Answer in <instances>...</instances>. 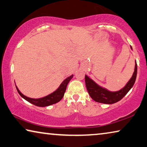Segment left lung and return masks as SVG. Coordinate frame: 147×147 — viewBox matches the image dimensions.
Segmentation results:
<instances>
[{
    "instance_id": "obj_1",
    "label": "left lung",
    "mask_w": 147,
    "mask_h": 147,
    "mask_svg": "<svg viewBox=\"0 0 147 147\" xmlns=\"http://www.w3.org/2000/svg\"><path fill=\"white\" fill-rule=\"evenodd\" d=\"M131 48L132 49L131 47ZM137 65L136 61H135V71L131 78L128 81L125 87L119 91L116 92L109 91L105 88L100 87L96 83H94L91 79H90L89 77L85 75V80L87 91L89 92L90 96L96 102L104 104L116 103L120 100L121 98H123L134 86L137 78Z\"/></svg>"
}]
</instances>
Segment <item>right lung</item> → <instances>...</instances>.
Instances as JSON below:
<instances>
[{"instance_id":"add662e5","label":"right lung","mask_w":147,"mask_h":147,"mask_svg":"<svg viewBox=\"0 0 147 147\" xmlns=\"http://www.w3.org/2000/svg\"><path fill=\"white\" fill-rule=\"evenodd\" d=\"M73 76L74 75H71V76L67 78L66 80L61 83V85H60V87L58 88V89H56L55 92H53V93L40 98H29V97L25 96L19 91L18 88L17 87V86H16V87L17 91L20 94V96H21L22 98H24L25 100L28 101L29 102L33 104V105H34L35 106H37V107H48V106H50L52 105H54V104H55L56 102H58L61 99L63 98V96L64 95V92H66L67 85L69 82V81H70L72 78H73Z\"/></svg>"}]
</instances>
